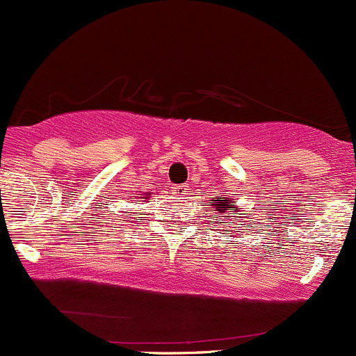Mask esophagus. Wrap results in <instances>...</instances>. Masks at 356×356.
<instances>
[{
  "mask_svg": "<svg viewBox=\"0 0 356 356\" xmlns=\"http://www.w3.org/2000/svg\"><path fill=\"white\" fill-rule=\"evenodd\" d=\"M172 193H174L177 198H184V196L189 195V186L188 184H177L172 188Z\"/></svg>",
  "mask_w": 356,
  "mask_h": 356,
  "instance_id": "1",
  "label": "esophagus"
}]
</instances>
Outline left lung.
I'll list each match as a JSON object with an SVG mask.
<instances>
[{
    "mask_svg": "<svg viewBox=\"0 0 356 356\" xmlns=\"http://www.w3.org/2000/svg\"><path fill=\"white\" fill-rule=\"evenodd\" d=\"M210 203H212V209H216L217 212V219H216V224H219L220 220H224V217H234V213H238V205L233 202V198L227 195H224L222 198H217V200H210ZM241 217V216H240ZM213 222V220H212ZM226 224V222H224ZM220 226V224H219ZM252 229L254 227H257V222L254 220V226H250Z\"/></svg>",
    "mask_w": 356,
    "mask_h": 356,
    "instance_id": "obj_1",
    "label": "left lung"
}]
</instances>
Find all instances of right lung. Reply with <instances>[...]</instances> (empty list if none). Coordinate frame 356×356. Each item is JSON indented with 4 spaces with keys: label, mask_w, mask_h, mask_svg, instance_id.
I'll list each match as a JSON object with an SVG mask.
<instances>
[{
    "label": "right lung",
    "mask_w": 356,
    "mask_h": 356,
    "mask_svg": "<svg viewBox=\"0 0 356 356\" xmlns=\"http://www.w3.org/2000/svg\"><path fill=\"white\" fill-rule=\"evenodd\" d=\"M139 198H143V196H139Z\"/></svg>",
    "instance_id": "right-lung-1"
}]
</instances>
